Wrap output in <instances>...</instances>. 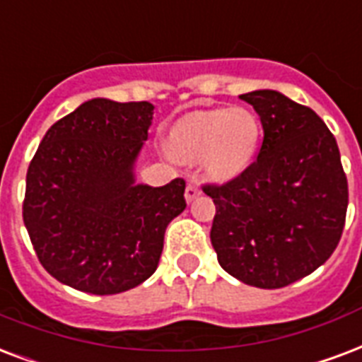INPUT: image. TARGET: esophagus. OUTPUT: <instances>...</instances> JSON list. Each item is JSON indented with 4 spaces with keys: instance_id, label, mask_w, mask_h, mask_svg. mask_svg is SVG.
<instances>
[{
    "instance_id": "1",
    "label": "esophagus",
    "mask_w": 362,
    "mask_h": 362,
    "mask_svg": "<svg viewBox=\"0 0 362 362\" xmlns=\"http://www.w3.org/2000/svg\"><path fill=\"white\" fill-rule=\"evenodd\" d=\"M198 197H200V189H198V185L194 183L187 185V189H185V198H187V202H192V200Z\"/></svg>"
}]
</instances>
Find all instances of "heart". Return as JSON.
Segmentation results:
<instances>
[{
	"label": "heart",
	"instance_id": "heart-1",
	"mask_svg": "<svg viewBox=\"0 0 362 362\" xmlns=\"http://www.w3.org/2000/svg\"><path fill=\"white\" fill-rule=\"evenodd\" d=\"M262 124L243 107L211 108L187 114L168 135L170 152L185 162H200L214 179L240 175L255 158Z\"/></svg>",
	"mask_w": 362,
	"mask_h": 362
}]
</instances>
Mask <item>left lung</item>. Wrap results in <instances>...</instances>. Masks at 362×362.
I'll use <instances>...</instances> for the list:
<instances>
[{
  "label": "left lung",
  "mask_w": 362,
  "mask_h": 362,
  "mask_svg": "<svg viewBox=\"0 0 362 362\" xmlns=\"http://www.w3.org/2000/svg\"><path fill=\"white\" fill-rule=\"evenodd\" d=\"M259 114L257 158L214 198L210 238L217 262L244 284L282 288L332 255L347 211V177L338 143L309 107L273 89L240 95Z\"/></svg>",
  "instance_id": "1"
}]
</instances>
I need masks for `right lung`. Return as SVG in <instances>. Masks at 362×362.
Here are the masks:
<instances>
[{
	"mask_svg": "<svg viewBox=\"0 0 362 362\" xmlns=\"http://www.w3.org/2000/svg\"><path fill=\"white\" fill-rule=\"evenodd\" d=\"M151 103L91 99L55 122L26 173L23 219L43 269L80 292L110 296L158 267L164 233L187 208L185 181L135 183Z\"/></svg>",
	"mask_w": 362,
	"mask_h": 362,
	"instance_id": "1",
	"label": "right lung"
}]
</instances>
